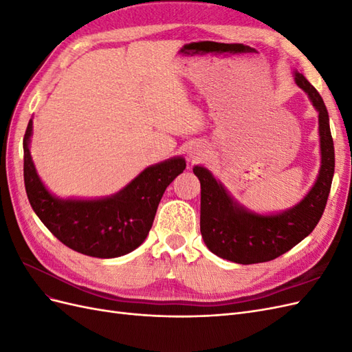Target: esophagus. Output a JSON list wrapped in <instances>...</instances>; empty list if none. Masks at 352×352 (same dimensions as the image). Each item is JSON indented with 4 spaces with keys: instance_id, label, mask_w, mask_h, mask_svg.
<instances>
[{
    "instance_id": "34e87169",
    "label": "esophagus",
    "mask_w": 352,
    "mask_h": 352,
    "mask_svg": "<svg viewBox=\"0 0 352 352\" xmlns=\"http://www.w3.org/2000/svg\"><path fill=\"white\" fill-rule=\"evenodd\" d=\"M188 155H189L190 160H192V162H195V160L204 158L207 155V146L204 144H201V142L190 144L189 150H188Z\"/></svg>"
}]
</instances>
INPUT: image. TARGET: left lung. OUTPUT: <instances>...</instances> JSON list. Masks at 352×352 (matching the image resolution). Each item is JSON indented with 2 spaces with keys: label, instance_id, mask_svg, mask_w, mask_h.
Masks as SVG:
<instances>
[{
  "label": "left lung",
  "instance_id": "1",
  "mask_svg": "<svg viewBox=\"0 0 352 352\" xmlns=\"http://www.w3.org/2000/svg\"><path fill=\"white\" fill-rule=\"evenodd\" d=\"M294 74L295 83L308 95L318 113L320 172L298 204L274 214H260L233 199L208 168L194 166V173L201 184V235L207 248L220 258L238 264L278 258L310 235L324 211L335 173V148L329 114L320 94L304 74L300 72Z\"/></svg>",
  "mask_w": 352,
  "mask_h": 352
}]
</instances>
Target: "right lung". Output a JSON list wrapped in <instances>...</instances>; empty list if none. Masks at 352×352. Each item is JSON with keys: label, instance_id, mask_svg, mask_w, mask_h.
<instances>
[{"label": "right lung", "instance_id": "obj_1", "mask_svg": "<svg viewBox=\"0 0 352 352\" xmlns=\"http://www.w3.org/2000/svg\"><path fill=\"white\" fill-rule=\"evenodd\" d=\"M32 119L23 138L25 188L32 208L66 247L97 258L129 254L145 241L166 188L184 172V157L144 168L119 192L95 199L58 198L42 182L30 155Z\"/></svg>", "mask_w": 352, "mask_h": 352}]
</instances>
